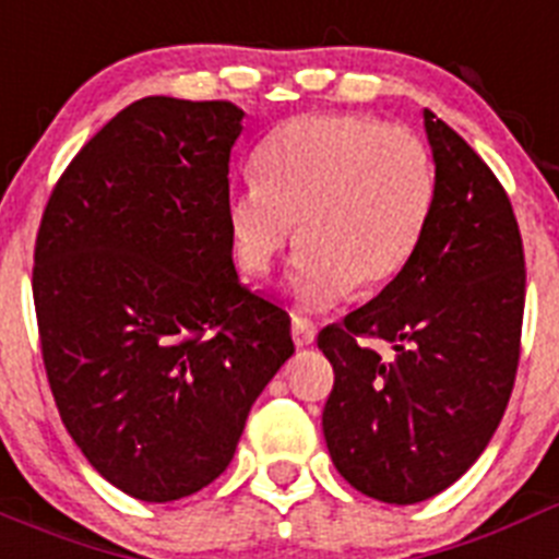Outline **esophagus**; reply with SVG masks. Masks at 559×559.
<instances>
[{"label":"esophagus","mask_w":559,"mask_h":559,"mask_svg":"<svg viewBox=\"0 0 559 559\" xmlns=\"http://www.w3.org/2000/svg\"><path fill=\"white\" fill-rule=\"evenodd\" d=\"M290 335H294L296 347H310L316 338L313 322H308V319H302V316H294V322H290Z\"/></svg>","instance_id":"obj_1"}]
</instances>
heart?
<instances>
[{"label": "heart", "instance_id": "obj_1", "mask_svg": "<svg viewBox=\"0 0 559 559\" xmlns=\"http://www.w3.org/2000/svg\"><path fill=\"white\" fill-rule=\"evenodd\" d=\"M257 181L226 201L235 263L265 276L294 240V302L324 310L406 271L437 199L431 151L408 128L364 114H305L257 151Z\"/></svg>", "mask_w": 559, "mask_h": 559}]
</instances>
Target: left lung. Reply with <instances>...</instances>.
I'll list each match as a JSON object with an SVG mask.
<instances>
[{
  "label": "left lung",
  "mask_w": 559,
  "mask_h": 559,
  "mask_svg": "<svg viewBox=\"0 0 559 559\" xmlns=\"http://www.w3.org/2000/svg\"><path fill=\"white\" fill-rule=\"evenodd\" d=\"M437 199L417 254L372 302L319 333L335 383L322 428L335 471L386 503L451 487L501 423L521 358L526 269L496 173L423 111ZM360 337H383V361Z\"/></svg>",
  "instance_id": "1"
}]
</instances>
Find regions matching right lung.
<instances>
[{
  "label": "right lung",
  "mask_w": 559,
  "mask_h": 559,
  "mask_svg": "<svg viewBox=\"0 0 559 559\" xmlns=\"http://www.w3.org/2000/svg\"><path fill=\"white\" fill-rule=\"evenodd\" d=\"M240 122L226 100L131 103L69 162L38 226L33 302L63 426L108 484L147 503L226 471L294 355L288 313L231 263Z\"/></svg>",
  "instance_id": "add662e5"
}]
</instances>
